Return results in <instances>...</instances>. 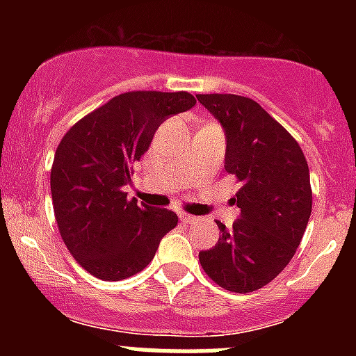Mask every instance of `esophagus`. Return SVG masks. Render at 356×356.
<instances>
[{
  "mask_svg": "<svg viewBox=\"0 0 356 356\" xmlns=\"http://www.w3.org/2000/svg\"><path fill=\"white\" fill-rule=\"evenodd\" d=\"M180 219H181V221H184V222H187V225H196V222L200 221V217L191 216V213H185V212L180 213Z\"/></svg>",
  "mask_w": 356,
  "mask_h": 356,
  "instance_id": "obj_1",
  "label": "esophagus"
}]
</instances>
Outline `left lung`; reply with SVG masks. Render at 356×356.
Masks as SVG:
<instances>
[{"label": "left lung", "instance_id": "8db88e82", "mask_svg": "<svg viewBox=\"0 0 356 356\" xmlns=\"http://www.w3.org/2000/svg\"><path fill=\"white\" fill-rule=\"evenodd\" d=\"M226 135L225 169L241 181L234 228L200 251L203 271L222 289L246 294L284 271L312 213L310 172L300 144L257 102L235 94H197Z\"/></svg>", "mask_w": 356, "mask_h": 356}]
</instances>
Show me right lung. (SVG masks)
I'll list each match as a JSON object with an SVG mask.
<instances>
[{"instance_id": "1", "label": "right lung", "mask_w": 356, "mask_h": 356, "mask_svg": "<svg viewBox=\"0 0 356 356\" xmlns=\"http://www.w3.org/2000/svg\"><path fill=\"white\" fill-rule=\"evenodd\" d=\"M194 105L184 90L124 92L62 137L51 168L55 219L69 253L96 278L119 282L143 271L178 225L172 210L128 200L124 185L156 128Z\"/></svg>"}]
</instances>
